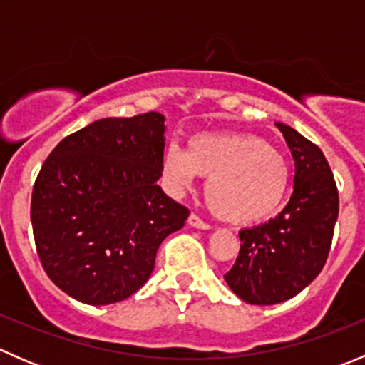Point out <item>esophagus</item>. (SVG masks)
<instances>
[{"instance_id": "esophagus-1", "label": "esophagus", "mask_w": 365, "mask_h": 365, "mask_svg": "<svg viewBox=\"0 0 365 365\" xmlns=\"http://www.w3.org/2000/svg\"><path fill=\"white\" fill-rule=\"evenodd\" d=\"M187 222H189V226L197 227V230H212V226H210L208 222H205V220H201L200 217L196 215V213H190L189 220H187Z\"/></svg>"}]
</instances>
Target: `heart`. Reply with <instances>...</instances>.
Wrapping results in <instances>:
<instances>
[{
    "label": "heart",
    "instance_id": "obj_1",
    "mask_svg": "<svg viewBox=\"0 0 365 365\" xmlns=\"http://www.w3.org/2000/svg\"><path fill=\"white\" fill-rule=\"evenodd\" d=\"M162 175L175 190L203 176L210 210L235 224L274 217L289 185L284 155L257 135L240 132L197 134L189 139L185 152L171 145L162 157Z\"/></svg>",
    "mask_w": 365,
    "mask_h": 365
}]
</instances>
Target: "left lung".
I'll return each mask as SVG.
<instances>
[{
	"label": "left lung",
	"instance_id": "obj_1",
	"mask_svg": "<svg viewBox=\"0 0 365 365\" xmlns=\"http://www.w3.org/2000/svg\"><path fill=\"white\" fill-rule=\"evenodd\" d=\"M275 125L295 160L293 194L277 217L238 233L240 252L224 275L235 295L252 305L289 300L318 277L339 215L336 180L322 150L295 128Z\"/></svg>",
	"mask_w": 365,
	"mask_h": 365
}]
</instances>
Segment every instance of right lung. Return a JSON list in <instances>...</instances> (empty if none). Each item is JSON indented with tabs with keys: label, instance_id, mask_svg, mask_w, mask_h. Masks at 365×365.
<instances>
[{
	"label": "right lung",
	"instance_id": "right-lung-1",
	"mask_svg": "<svg viewBox=\"0 0 365 365\" xmlns=\"http://www.w3.org/2000/svg\"><path fill=\"white\" fill-rule=\"evenodd\" d=\"M160 113L102 118L67 135L33 185L31 226L51 281L88 305L138 292L168 235L189 210L157 185L162 176Z\"/></svg>",
	"mask_w": 365,
	"mask_h": 365
}]
</instances>
